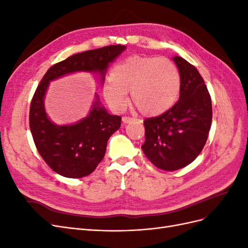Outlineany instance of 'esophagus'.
Returning <instances> with one entry per match:
<instances>
[{
    "label": "esophagus",
    "instance_id": "34e87169",
    "mask_svg": "<svg viewBox=\"0 0 248 248\" xmlns=\"http://www.w3.org/2000/svg\"><path fill=\"white\" fill-rule=\"evenodd\" d=\"M122 121L125 123V124H127V123H134L137 121L136 119L134 118H131V117H123L122 118Z\"/></svg>",
    "mask_w": 248,
    "mask_h": 248
}]
</instances>
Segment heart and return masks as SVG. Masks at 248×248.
<instances>
[{
	"label": "heart",
	"mask_w": 248,
	"mask_h": 248,
	"mask_svg": "<svg viewBox=\"0 0 248 248\" xmlns=\"http://www.w3.org/2000/svg\"><path fill=\"white\" fill-rule=\"evenodd\" d=\"M110 82L102 95L115 111L124 108L127 94L134 107L145 116H158L169 110L181 90V77L169 58L132 56L117 64L110 72Z\"/></svg>",
	"instance_id": "b5f03b06"
}]
</instances>
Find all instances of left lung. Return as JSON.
<instances>
[{
	"mask_svg": "<svg viewBox=\"0 0 248 248\" xmlns=\"http://www.w3.org/2000/svg\"><path fill=\"white\" fill-rule=\"evenodd\" d=\"M181 90L179 100L169 110L144 121L147 158L163 170L188 166L204 148L212 122V103L198 69L181 57H174Z\"/></svg>",
	"mask_w": 248,
	"mask_h": 248,
	"instance_id": "obj_1",
	"label": "left lung"
}]
</instances>
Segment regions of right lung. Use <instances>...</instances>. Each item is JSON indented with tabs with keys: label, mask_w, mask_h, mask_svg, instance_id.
Masks as SVG:
<instances>
[{
	"label": "right lung",
	"mask_w": 248,
	"mask_h": 248,
	"mask_svg": "<svg viewBox=\"0 0 248 248\" xmlns=\"http://www.w3.org/2000/svg\"><path fill=\"white\" fill-rule=\"evenodd\" d=\"M126 46L117 44L76 54L52 65L37 87L30 107V129L43 160L59 175L81 178L91 174L103 159L109 137L121 126V117L111 116L100 106L98 95L89 115L76 124L57 125L44 108L49 82L73 72L99 73L101 84L110 62Z\"/></svg>",
	"instance_id": "add662e5"
}]
</instances>
